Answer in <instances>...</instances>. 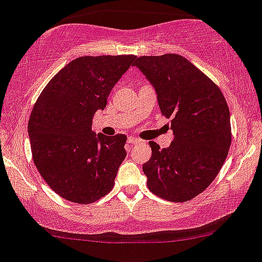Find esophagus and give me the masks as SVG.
<instances>
[{"label":"esophagus","instance_id":"1","mask_svg":"<svg viewBox=\"0 0 262 262\" xmlns=\"http://www.w3.org/2000/svg\"><path fill=\"white\" fill-rule=\"evenodd\" d=\"M138 142H140V140L138 138H136V137H129L128 138L129 144H137Z\"/></svg>","mask_w":262,"mask_h":262}]
</instances>
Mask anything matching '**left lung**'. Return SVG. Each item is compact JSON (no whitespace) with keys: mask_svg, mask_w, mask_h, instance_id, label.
<instances>
[{"mask_svg":"<svg viewBox=\"0 0 262 262\" xmlns=\"http://www.w3.org/2000/svg\"><path fill=\"white\" fill-rule=\"evenodd\" d=\"M156 89L159 108L170 118L168 148L149 142L152 157L143 164L148 188L172 202H186L219 174L231 145L230 110L220 88L177 54L140 56L134 62Z\"/></svg>","mask_w":262,"mask_h":262,"instance_id":"obj_1","label":"left lung"}]
</instances>
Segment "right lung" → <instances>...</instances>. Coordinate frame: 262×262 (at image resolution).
<instances>
[{
  "label": "right lung",
  "instance_id": "obj_1",
  "mask_svg": "<svg viewBox=\"0 0 262 262\" xmlns=\"http://www.w3.org/2000/svg\"><path fill=\"white\" fill-rule=\"evenodd\" d=\"M137 56H81L45 86L29 120L35 166L54 192L75 203H93L112 191L126 152L124 134L92 130L93 117Z\"/></svg>",
  "mask_w": 262,
  "mask_h": 262
}]
</instances>
